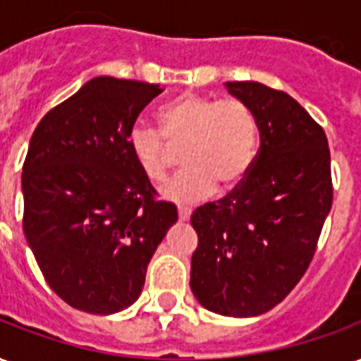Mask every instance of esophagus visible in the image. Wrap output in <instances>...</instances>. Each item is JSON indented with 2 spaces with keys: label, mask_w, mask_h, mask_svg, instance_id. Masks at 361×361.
Here are the masks:
<instances>
[{
  "label": "esophagus",
  "mask_w": 361,
  "mask_h": 361,
  "mask_svg": "<svg viewBox=\"0 0 361 361\" xmlns=\"http://www.w3.org/2000/svg\"><path fill=\"white\" fill-rule=\"evenodd\" d=\"M178 216H180L181 221H188L189 218H191V208L180 207V208H178Z\"/></svg>",
  "instance_id": "obj_1"
}]
</instances>
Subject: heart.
I'll return each instance as SVG.
<instances>
[{
	"mask_svg": "<svg viewBox=\"0 0 361 361\" xmlns=\"http://www.w3.org/2000/svg\"><path fill=\"white\" fill-rule=\"evenodd\" d=\"M160 132L147 124H133L128 147L149 180L159 181L173 162V149H181L183 170L160 188L166 201L199 202L220 189L231 193L241 185L255 164L258 126L255 114L237 99L185 93L162 106Z\"/></svg>",
	"mask_w": 361,
	"mask_h": 361,
	"instance_id": "b5f03b06",
	"label": "heart"
}]
</instances>
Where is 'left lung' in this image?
<instances>
[{"label": "left lung", "instance_id": "8db88e82", "mask_svg": "<svg viewBox=\"0 0 361 361\" xmlns=\"http://www.w3.org/2000/svg\"><path fill=\"white\" fill-rule=\"evenodd\" d=\"M255 114L260 149L239 188L191 216L199 245L191 290L210 312L255 317L281 302L308 269L333 202L322 126L287 93L226 82Z\"/></svg>", "mask_w": 361, "mask_h": 361}]
</instances>
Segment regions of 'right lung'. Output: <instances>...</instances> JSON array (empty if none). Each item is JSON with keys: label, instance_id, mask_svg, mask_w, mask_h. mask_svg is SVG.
I'll return each mask as SVG.
<instances>
[{"label": "right lung", "instance_id": "1", "mask_svg": "<svg viewBox=\"0 0 361 361\" xmlns=\"http://www.w3.org/2000/svg\"><path fill=\"white\" fill-rule=\"evenodd\" d=\"M162 90L99 76L45 114L23 166L26 241L45 281L87 314H116L141 295L147 266L178 221L128 147Z\"/></svg>", "mask_w": 361, "mask_h": 361}]
</instances>
